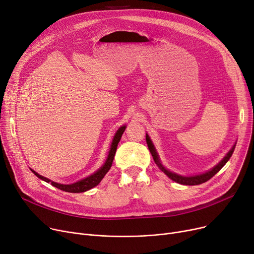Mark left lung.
Segmentation results:
<instances>
[{"mask_svg":"<svg viewBox=\"0 0 254 254\" xmlns=\"http://www.w3.org/2000/svg\"><path fill=\"white\" fill-rule=\"evenodd\" d=\"M146 142H147L148 148H149V150L151 152V155H152V157L154 159L155 164L157 165V167L161 169L170 179H172L173 181H175V182H177L179 184H183V185H197V184H202V183L208 181L209 179H211L213 176L216 174V173H218L221 170V168L226 163L229 162V159L231 158V156H232V154H233V152L235 150L236 144H237V143H235L234 146L232 147V149L228 153H226L224 155V157L221 159V161L216 166L213 167L211 170H209V171H207L205 173H202V174H196V175H192V176H182V175L177 174V173L171 172L170 170H168L167 168L164 167V165L161 162V159H159V155H158V153H157V151H156V149L154 147L152 141L150 140V137L148 136V134H146Z\"/></svg>","mask_w":254,"mask_h":254,"instance_id":"8db88e82","label":"left lung"}]
</instances>
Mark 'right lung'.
<instances>
[{
	"instance_id": "add662e5",
	"label": "right lung",
	"mask_w": 254,
	"mask_h": 254,
	"mask_svg": "<svg viewBox=\"0 0 254 254\" xmlns=\"http://www.w3.org/2000/svg\"><path fill=\"white\" fill-rule=\"evenodd\" d=\"M126 126H123L120 127L117 131L115 132V135L113 136V139H112V142H111V145H110V148H109V152H108V155H107V158L105 163L103 164V166L97 170L93 174L79 180L77 182H74V183H71V184H62V183H58V182H55L52 181L42 175L38 174L37 172H35L34 170L31 169V171L34 173V174L40 178L41 180L47 182V183H51L52 186H55V188L61 190H64V191H66V192H74V193H78V192H84L86 190H91L92 188H95V186H97L101 181L102 179L104 178V176L108 173V171L110 170L111 166H112V163H113V158H114V155H115V152H116V148H117V145L120 141V139H122V136L124 134V131L126 129Z\"/></svg>"
}]
</instances>
